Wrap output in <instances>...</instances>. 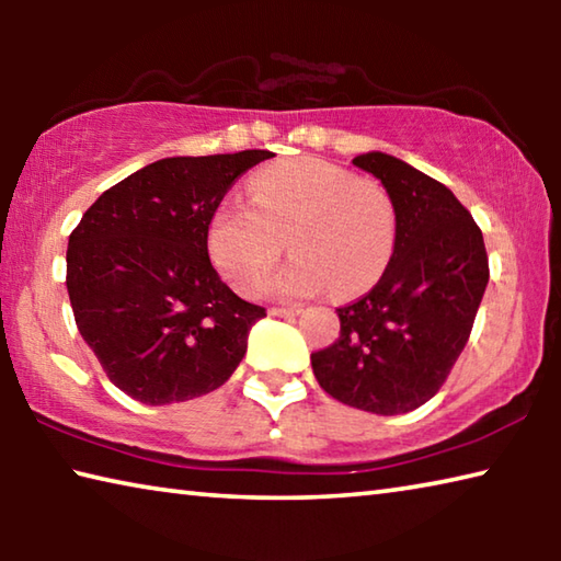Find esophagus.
<instances>
[{
  "label": "esophagus",
  "instance_id": "esophagus-1",
  "mask_svg": "<svg viewBox=\"0 0 561 561\" xmlns=\"http://www.w3.org/2000/svg\"><path fill=\"white\" fill-rule=\"evenodd\" d=\"M299 311H301V307H272L270 314L272 317H294V314H299Z\"/></svg>",
  "mask_w": 561,
  "mask_h": 561
}]
</instances>
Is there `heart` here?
I'll return each instance as SVG.
<instances>
[{"mask_svg":"<svg viewBox=\"0 0 561 561\" xmlns=\"http://www.w3.org/2000/svg\"><path fill=\"white\" fill-rule=\"evenodd\" d=\"M252 202L225 197L207 225L215 267L250 291L287 247L289 264L260 282L272 297H356L381 277L396 244V210L386 190L319 158L260 170Z\"/></svg>","mask_w":561,"mask_h":561,"instance_id":"b5f03b06","label":"heart"}]
</instances>
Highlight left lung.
Wrapping results in <instances>:
<instances>
[{
	"instance_id": "obj_1",
	"label": "left lung",
	"mask_w": 561,
	"mask_h": 561,
	"mask_svg": "<svg viewBox=\"0 0 561 561\" xmlns=\"http://www.w3.org/2000/svg\"><path fill=\"white\" fill-rule=\"evenodd\" d=\"M354 165L381 180L396 210V244L376 287L341 307V334L311 354L336 401L398 415L438 393L462 354L490 270L480 227L458 197L405 160L371 150Z\"/></svg>"
}]
</instances>
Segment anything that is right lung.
I'll list each match as a JSON object with an SVG mask.
<instances>
[{"label":"right lung","mask_w":561,"mask_h":561,"mask_svg":"<svg viewBox=\"0 0 561 561\" xmlns=\"http://www.w3.org/2000/svg\"><path fill=\"white\" fill-rule=\"evenodd\" d=\"M270 150L156 160L106 190L69 237L66 289L103 371L165 405L220 388L267 311L237 297L207 254V225Z\"/></svg>","instance_id":"add662e5"}]
</instances>
